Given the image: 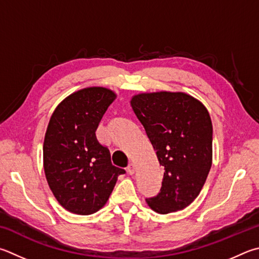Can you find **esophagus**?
I'll use <instances>...</instances> for the list:
<instances>
[{"mask_svg":"<svg viewBox=\"0 0 259 259\" xmlns=\"http://www.w3.org/2000/svg\"><path fill=\"white\" fill-rule=\"evenodd\" d=\"M135 171H136V165H135L134 163H130L129 165H128V167H126V172H128L129 175L133 176L134 173H135Z\"/></svg>","mask_w":259,"mask_h":259,"instance_id":"esophagus-1","label":"esophagus"}]
</instances>
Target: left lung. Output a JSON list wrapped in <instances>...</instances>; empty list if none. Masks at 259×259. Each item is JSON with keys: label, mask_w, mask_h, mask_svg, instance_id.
I'll return each mask as SVG.
<instances>
[{"label": "left lung", "mask_w": 259, "mask_h": 259, "mask_svg": "<svg viewBox=\"0 0 259 259\" xmlns=\"http://www.w3.org/2000/svg\"><path fill=\"white\" fill-rule=\"evenodd\" d=\"M130 104L164 167L161 191L146 203L158 214L186 208L203 189L211 166L213 125L207 109L181 92L142 93Z\"/></svg>", "instance_id": "obj_1"}]
</instances>
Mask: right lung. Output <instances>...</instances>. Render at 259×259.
Masks as SVG:
<instances>
[{
  "label": "right lung",
  "mask_w": 259,
  "mask_h": 259,
  "mask_svg": "<svg viewBox=\"0 0 259 259\" xmlns=\"http://www.w3.org/2000/svg\"><path fill=\"white\" fill-rule=\"evenodd\" d=\"M116 94L105 87L72 93L56 106L46 129V180L59 204L78 215L96 213L109 200L123 168L112 165L110 150L96 129Z\"/></svg>",
  "instance_id": "obj_1"
}]
</instances>
